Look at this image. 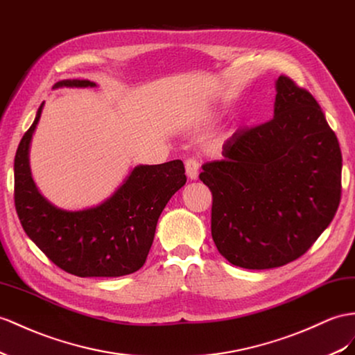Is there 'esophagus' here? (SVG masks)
<instances>
[{"instance_id":"34e87169","label":"esophagus","mask_w":355,"mask_h":355,"mask_svg":"<svg viewBox=\"0 0 355 355\" xmlns=\"http://www.w3.org/2000/svg\"><path fill=\"white\" fill-rule=\"evenodd\" d=\"M186 174L190 180H198L199 175V163L196 159L186 160Z\"/></svg>"}]
</instances>
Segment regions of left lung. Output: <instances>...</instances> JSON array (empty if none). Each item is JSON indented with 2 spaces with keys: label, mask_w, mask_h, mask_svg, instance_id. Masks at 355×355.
Segmentation results:
<instances>
[{
  "label": "left lung",
  "mask_w": 355,
  "mask_h": 355,
  "mask_svg": "<svg viewBox=\"0 0 355 355\" xmlns=\"http://www.w3.org/2000/svg\"><path fill=\"white\" fill-rule=\"evenodd\" d=\"M222 160L202 165L213 193L211 235L231 264L282 267L330 225L342 190V153L321 106L294 80H276L275 116L235 132Z\"/></svg>",
  "instance_id": "1"
}]
</instances>
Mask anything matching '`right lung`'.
I'll use <instances>...</instances> for the list:
<instances>
[{
    "label": "right lung",
    "mask_w": 355,
    "mask_h": 355,
    "mask_svg": "<svg viewBox=\"0 0 355 355\" xmlns=\"http://www.w3.org/2000/svg\"><path fill=\"white\" fill-rule=\"evenodd\" d=\"M96 87L88 79H64L55 88ZM44 102L15 156V205L26 235L53 264L79 277H118L138 271L148 257L159 217L186 184L184 165L135 166L100 204L69 211L51 204L35 186L30 147Z\"/></svg>",
    "instance_id": "add662e5"
}]
</instances>
